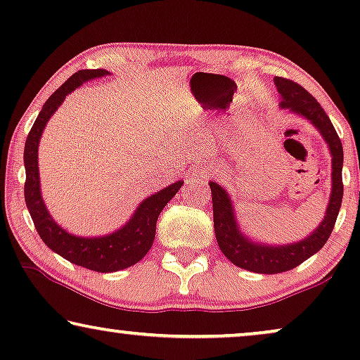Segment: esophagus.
<instances>
[{
    "label": "esophagus",
    "mask_w": 360,
    "mask_h": 360,
    "mask_svg": "<svg viewBox=\"0 0 360 360\" xmlns=\"http://www.w3.org/2000/svg\"><path fill=\"white\" fill-rule=\"evenodd\" d=\"M208 175H210V170L198 169V170H195L193 175H191V181H196V184H203L205 180H208Z\"/></svg>",
    "instance_id": "esophagus-1"
}]
</instances>
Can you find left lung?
Instances as JSON below:
<instances>
[{
    "label": "left lung",
    "mask_w": 360,
    "mask_h": 360,
    "mask_svg": "<svg viewBox=\"0 0 360 360\" xmlns=\"http://www.w3.org/2000/svg\"><path fill=\"white\" fill-rule=\"evenodd\" d=\"M275 86L282 96L280 106L285 110L304 116L311 124L321 132L333 157V190L323 223L314 229L308 238L288 245H267L250 240L239 231L229 195L216 181H210L211 198H213V219L214 234L218 245L226 257L240 269L250 270L255 274H280L298 267L304 260L316 254L326 244L329 236L336 224L339 208L342 203V142L334 129L326 111L316 101V98L304 90L297 82L288 78L275 77Z\"/></svg>",
    "instance_id": "obj_1"
}]
</instances>
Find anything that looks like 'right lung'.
I'll return each instance as SVG.
<instances>
[{"instance_id": "right-lung-1", "label": "right lung", "mask_w": 360, "mask_h": 360, "mask_svg": "<svg viewBox=\"0 0 360 360\" xmlns=\"http://www.w3.org/2000/svg\"><path fill=\"white\" fill-rule=\"evenodd\" d=\"M110 75V72L96 68V70H78L68 78L51 98L44 103L36 122L29 131L26 146H24V167H26V184H24V198L31 218L39 236L49 249L62 255L68 262L80 265L95 272L110 274L127 269L139 262L154 244L155 224L160 211L174 198L184 181L179 180L167 188L157 191L155 195L146 198L137 206L132 218L115 233L101 236V238H80L67 233L58 226L44 205L41 196V181H39L37 149L42 131L47 121L62 105L68 93L75 90L88 80Z\"/></svg>"}]
</instances>
